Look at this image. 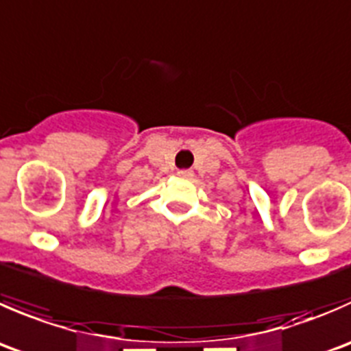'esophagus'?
Wrapping results in <instances>:
<instances>
[{"label": "esophagus", "instance_id": "esophagus-1", "mask_svg": "<svg viewBox=\"0 0 351 351\" xmlns=\"http://www.w3.org/2000/svg\"><path fill=\"white\" fill-rule=\"evenodd\" d=\"M178 176H180V178L190 180L193 176V171H192V169H182V171H178Z\"/></svg>", "mask_w": 351, "mask_h": 351}]
</instances>
